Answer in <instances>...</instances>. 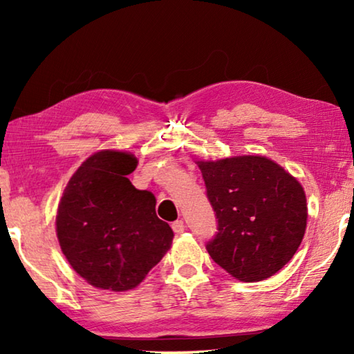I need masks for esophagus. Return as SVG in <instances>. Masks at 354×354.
<instances>
[{"label":"esophagus","instance_id":"obj_1","mask_svg":"<svg viewBox=\"0 0 354 354\" xmlns=\"http://www.w3.org/2000/svg\"><path fill=\"white\" fill-rule=\"evenodd\" d=\"M171 230L175 231L176 234H181V232H184V230H185L184 221H183V220H176V221H173V223H171Z\"/></svg>","mask_w":354,"mask_h":354}]
</instances>
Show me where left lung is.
<instances>
[{
    "label": "left lung",
    "instance_id": "obj_1",
    "mask_svg": "<svg viewBox=\"0 0 354 354\" xmlns=\"http://www.w3.org/2000/svg\"><path fill=\"white\" fill-rule=\"evenodd\" d=\"M198 167L217 218L207 253L239 281L270 278L292 259L306 231L301 184L263 156L200 160Z\"/></svg>",
    "mask_w": 354,
    "mask_h": 354
}]
</instances>
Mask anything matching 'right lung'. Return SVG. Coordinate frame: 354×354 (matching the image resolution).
Wrapping results in <instances>:
<instances>
[{"mask_svg":"<svg viewBox=\"0 0 354 354\" xmlns=\"http://www.w3.org/2000/svg\"><path fill=\"white\" fill-rule=\"evenodd\" d=\"M133 154L104 149L70 178L57 207L56 231L73 270L98 289L139 286L170 250L173 231L156 215L151 192L127 178Z\"/></svg>","mask_w":354,"mask_h":354,"instance_id":"add662e5","label":"right lung"}]
</instances>
